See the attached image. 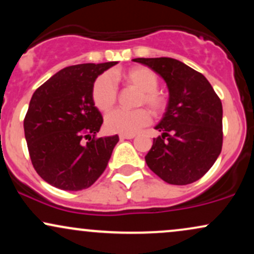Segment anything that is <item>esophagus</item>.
<instances>
[{"label": "esophagus", "mask_w": 254, "mask_h": 254, "mask_svg": "<svg viewBox=\"0 0 254 254\" xmlns=\"http://www.w3.org/2000/svg\"><path fill=\"white\" fill-rule=\"evenodd\" d=\"M133 137H135L133 135H122V133L119 135V138L121 139H131V138H133Z\"/></svg>", "instance_id": "34e87169"}]
</instances>
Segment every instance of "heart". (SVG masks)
I'll list each match as a JSON object with an SVG mask.
<instances>
[{
	"label": "heart",
	"instance_id": "1",
	"mask_svg": "<svg viewBox=\"0 0 254 254\" xmlns=\"http://www.w3.org/2000/svg\"><path fill=\"white\" fill-rule=\"evenodd\" d=\"M127 84L141 90L138 105L145 104L154 115H160L166 107L165 98L157 92L159 78L151 69L147 66H133L123 74ZM118 88L115 77L111 72H104L94 81L92 89L93 103L99 110L106 112L116 104ZM150 113L145 109L112 111L105 118V127L110 132L122 135H135L139 130L149 125Z\"/></svg>",
	"mask_w": 254,
	"mask_h": 254
}]
</instances>
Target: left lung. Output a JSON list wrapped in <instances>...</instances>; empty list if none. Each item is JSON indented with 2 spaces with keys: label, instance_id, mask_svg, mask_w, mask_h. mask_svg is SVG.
<instances>
[{
  "label": "left lung",
  "instance_id": "left-lung-1",
  "mask_svg": "<svg viewBox=\"0 0 254 254\" xmlns=\"http://www.w3.org/2000/svg\"><path fill=\"white\" fill-rule=\"evenodd\" d=\"M165 80L167 107L145 162L172 185L200 179L222 150V103L204 75L174 58H135Z\"/></svg>",
  "mask_w": 254,
  "mask_h": 254
}]
</instances>
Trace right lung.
<instances>
[{"mask_svg": "<svg viewBox=\"0 0 254 254\" xmlns=\"http://www.w3.org/2000/svg\"><path fill=\"white\" fill-rule=\"evenodd\" d=\"M117 62L86 63L62 69L32 95L24 121L34 170L65 191L89 188L103 174L119 137L95 138L103 116L92 89L99 75ZM88 139L86 144L83 138Z\"/></svg>", "mask_w": 254, "mask_h": 254, "instance_id": "right-lung-1", "label": "right lung"}]
</instances>
